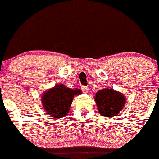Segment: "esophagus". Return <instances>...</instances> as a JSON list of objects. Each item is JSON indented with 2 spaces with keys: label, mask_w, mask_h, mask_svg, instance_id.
Wrapping results in <instances>:
<instances>
[{
  "label": "esophagus",
  "mask_w": 159,
  "mask_h": 159,
  "mask_svg": "<svg viewBox=\"0 0 159 159\" xmlns=\"http://www.w3.org/2000/svg\"><path fill=\"white\" fill-rule=\"evenodd\" d=\"M89 90L88 87H82V91L84 92V93H87Z\"/></svg>",
  "instance_id": "34e87169"
}]
</instances>
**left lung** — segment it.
Here are the masks:
<instances>
[{
    "label": "left lung",
    "instance_id": "8db88e82",
    "mask_svg": "<svg viewBox=\"0 0 159 159\" xmlns=\"http://www.w3.org/2000/svg\"><path fill=\"white\" fill-rule=\"evenodd\" d=\"M94 101L100 114L107 118L116 116L126 105V97L112 88L98 90L94 96Z\"/></svg>",
    "mask_w": 159,
    "mask_h": 159
}]
</instances>
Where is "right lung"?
<instances>
[{"instance_id":"right-lung-1","label":"right lung","mask_w":159,"mask_h":159,"mask_svg":"<svg viewBox=\"0 0 159 159\" xmlns=\"http://www.w3.org/2000/svg\"><path fill=\"white\" fill-rule=\"evenodd\" d=\"M82 93L78 88L71 89L63 84H57L43 92L41 102L47 114L54 118L65 117L70 110L74 97Z\"/></svg>"}]
</instances>
